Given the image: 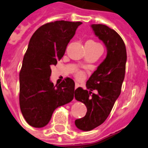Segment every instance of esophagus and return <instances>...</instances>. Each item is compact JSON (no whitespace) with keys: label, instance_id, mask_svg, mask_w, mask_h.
I'll list each match as a JSON object with an SVG mask.
<instances>
[{"label":"esophagus","instance_id":"34e87169","mask_svg":"<svg viewBox=\"0 0 148 148\" xmlns=\"http://www.w3.org/2000/svg\"><path fill=\"white\" fill-rule=\"evenodd\" d=\"M79 87H80V84H79L78 83H76V84H75V89H77V88H79Z\"/></svg>","mask_w":148,"mask_h":148}]
</instances>
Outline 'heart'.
<instances>
[{
	"mask_svg": "<svg viewBox=\"0 0 148 148\" xmlns=\"http://www.w3.org/2000/svg\"><path fill=\"white\" fill-rule=\"evenodd\" d=\"M85 45L93 46V47H97V46H99V44L97 43V42H95V41H93V40H88V41L86 43H85ZM75 76H76V77L78 79V80H82V79L84 77V73H83L82 71L77 72V74H75Z\"/></svg>",
	"mask_w": 148,
	"mask_h": 148,
	"instance_id": "obj_1",
	"label": "heart"
}]
</instances>
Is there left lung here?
<instances>
[{"label": "left lung", "instance_id": "left-lung-1", "mask_svg": "<svg viewBox=\"0 0 148 148\" xmlns=\"http://www.w3.org/2000/svg\"><path fill=\"white\" fill-rule=\"evenodd\" d=\"M95 35L103 42L107 49L106 57L86 82V90L77 88L74 98L87 107L86 115L75 120L76 127L90 131L103 123L109 116L121 92L125 77L127 49L119 34L107 25H91ZM96 90V94L91 91Z\"/></svg>", "mask_w": 148, "mask_h": 148}]
</instances>
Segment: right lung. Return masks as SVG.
I'll list each match as a JSON object with an SVG mask.
<instances>
[{"mask_svg":"<svg viewBox=\"0 0 148 148\" xmlns=\"http://www.w3.org/2000/svg\"><path fill=\"white\" fill-rule=\"evenodd\" d=\"M82 22L56 21L34 32L19 74V104L25 119L32 127L47 126L54 110L74 99V82L66 77L59 85L50 81L52 65L64 55L66 46Z\"/></svg>","mask_w":148,"mask_h":148,"instance_id":"add662e5","label":"right lung"}]
</instances>
